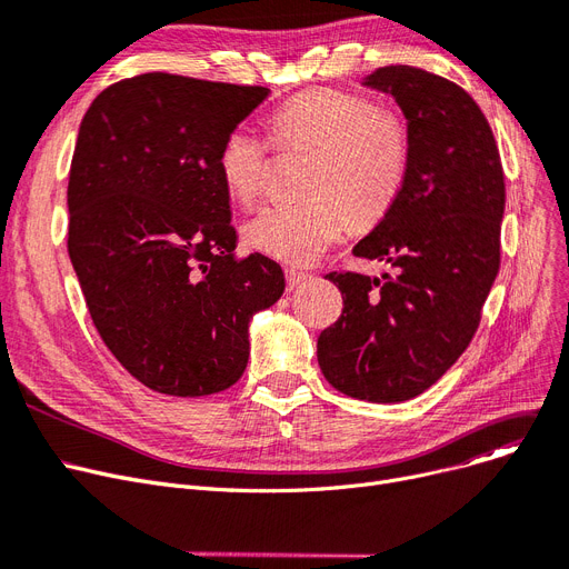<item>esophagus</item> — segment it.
<instances>
[{"label":"esophagus","instance_id":"obj_1","mask_svg":"<svg viewBox=\"0 0 569 569\" xmlns=\"http://www.w3.org/2000/svg\"><path fill=\"white\" fill-rule=\"evenodd\" d=\"M311 277L307 271H298V269H286V281H288V290L300 288L302 283H307Z\"/></svg>","mask_w":569,"mask_h":569}]
</instances>
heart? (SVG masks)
<instances>
[{"instance_id": "obj_1", "label": "heart", "mask_w": 569, "mask_h": 569, "mask_svg": "<svg viewBox=\"0 0 569 569\" xmlns=\"http://www.w3.org/2000/svg\"><path fill=\"white\" fill-rule=\"evenodd\" d=\"M269 137L281 151L311 153L300 204H269L243 226L253 251L286 264H309L323 256L349 226L375 223L398 200L409 171L407 122L377 109L360 94L309 88L271 111ZM218 177L239 204L264 188L269 143L237 126L216 156Z\"/></svg>"}]
</instances>
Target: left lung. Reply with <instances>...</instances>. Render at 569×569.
Instances as JSON below:
<instances>
[{"label":"left lung","mask_w":569,"mask_h":569,"mask_svg":"<svg viewBox=\"0 0 569 569\" xmlns=\"http://www.w3.org/2000/svg\"><path fill=\"white\" fill-rule=\"evenodd\" d=\"M362 83L400 104L411 160L400 197L353 249L392 274L326 277L343 311L318 337V365L349 398L392 405L439 381L479 328L500 269L505 171L486 116L453 81L390 64Z\"/></svg>","instance_id":"1"}]
</instances>
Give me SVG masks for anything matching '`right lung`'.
I'll return each instance as SVG.
<instances>
[{
    "instance_id": "1",
    "label": "right lung",
    "mask_w": 569,
    "mask_h": 569,
    "mask_svg": "<svg viewBox=\"0 0 569 569\" xmlns=\"http://www.w3.org/2000/svg\"><path fill=\"white\" fill-rule=\"evenodd\" d=\"M269 94L148 71L86 111L73 148L67 249L92 323L116 360L162 395L230 388L249 362V320L286 288L262 253L234 258L223 137Z\"/></svg>"
}]
</instances>
